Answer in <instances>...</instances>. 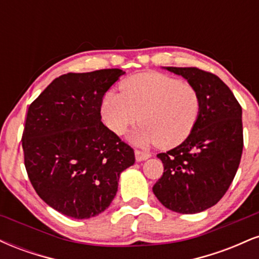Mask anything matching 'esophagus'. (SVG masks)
<instances>
[{
	"label": "esophagus",
	"mask_w": 259,
	"mask_h": 259,
	"mask_svg": "<svg viewBox=\"0 0 259 259\" xmlns=\"http://www.w3.org/2000/svg\"><path fill=\"white\" fill-rule=\"evenodd\" d=\"M150 157H151V153L144 152V151H140V150H135V158L138 162H141V160L150 158Z\"/></svg>",
	"instance_id": "esophagus-1"
}]
</instances>
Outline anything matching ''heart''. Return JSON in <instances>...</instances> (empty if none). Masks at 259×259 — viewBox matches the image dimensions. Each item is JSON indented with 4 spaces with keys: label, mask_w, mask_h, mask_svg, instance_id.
Returning <instances> with one entry per match:
<instances>
[{
    "label": "heart",
    "mask_w": 259,
    "mask_h": 259,
    "mask_svg": "<svg viewBox=\"0 0 259 259\" xmlns=\"http://www.w3.org/2000/svg\"><path fill=\"white\" fill-rule=\"evenodd\" d=\"M120 92L106 94L102 119L111 132L123 135L140 118L141 125L132 138L140 146H178L189 138L200 117L197 89L167 74H135L121 81Z\"/></svg>",
    "instance_id": "1"
}]
</instances>
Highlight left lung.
I'll return each instance as SVG.
<instances>
[{"label":"left lung","mask_w":259,"mask_h":259,"mask_svg":"<svg viewBox=\"0 0 259 259\" xmlns=\"http://www.w3.org/2000/svg\"><path fill=\"white\" fill-rule=\"evenodd\" d=\"M198 90L201 112L179 146L157 157L164 171L152 190L160 203L183 214L214 206L233 183L243 148L242 109L214 74L195 67H167Z\"/></svg>","instance_id":"left-lung-1"}]
</instances>
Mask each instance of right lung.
<instances>
[{
	"label": "right lung",
	"mask_w": 259,
	"mask_h": 259,
	"mask_svg": "<svg viewBox=\"0 0 259 259\" xmlns=\"http://www.w3.org/2000/svg\"><path fill=\"white\" fill-rule=\"evenodd\" d=\"M125 72L101 69L55 79L29 106L22 146L40 198L75 219L99 215L118 191L134 150L101 121L102 99Z\"/></svg>",
	"instance_id": "add662e5"
}]
</instances>
